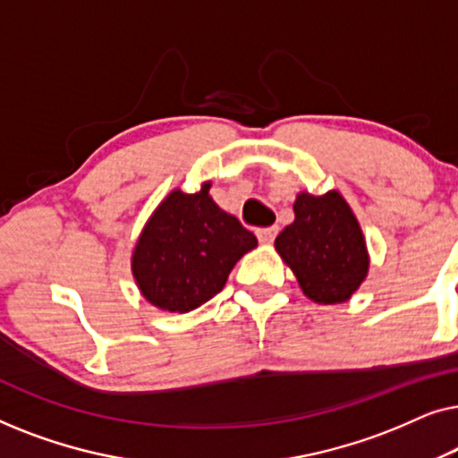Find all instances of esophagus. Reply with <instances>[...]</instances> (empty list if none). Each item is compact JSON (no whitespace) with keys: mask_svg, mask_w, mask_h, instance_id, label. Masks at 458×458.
Listing matches in <instances>:
<instances>
[{"mask_svg":"<svg viewBox=\"0 0 458 458\" xmlns=\"http://www.w3.org/2000/svg\"><path fill=\"white\" fill-rule=\"evenodd\" d=\"M277 233H279L277 227H265V229L256 231V235H259V242L265 243V246H268V243H273L275 237H277Z\"/></svg>","mask_w":458,"mask_h":458,"instance_id":"esophagus-1","label":"esophagus"}]
</instances>
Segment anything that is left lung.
Listing matches in <instances>:
<instances>
[{
  "label": "left lung",
  "mask_w": 458,
  "mask_h": 458,
  "mask_svg": "<svg viewBox=\"0 0 458 458\" xmlns=\"http://www.w3.org/2000/svg\"><path fill=\"white\" fill-rule=\"evenodd\" d=\"M293 215V223L275 240V250L312 302H346L369 273L365 235L352 208L335 190L325 196L302 191Z\"/></svg>",
  "instance_id": "obj_1"
}]
</instances>
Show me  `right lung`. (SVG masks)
I'll use <instances>...</instances> for the list:
<instances>
[{
    "mask_svg": "<svg viewBox=\"0 0 458 458\" xmlns=\"http://www.w3.org/2000/svg\"><path fill=\"white\" fill-rule=\"evenodd\" d=\"M259 246L252 231L210 198L173 190L148 218L131 256L141 296L168 312H190L227 284L235 262Z\"/></svg>",
    "mask_w": 458,
    "mask_h": 458,
    "instance_id": "add662e5",
    "label": "right lung"
}]
</instances>
